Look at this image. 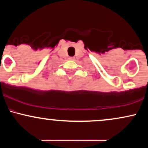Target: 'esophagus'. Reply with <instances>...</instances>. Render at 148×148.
<instances>
[{"label": "esophagus", "mask_w": 148, "mask_h": 148, "mask_svg": "<svg viewBox=\"0 0 148 148\" xmlns=\"http://www.w3.org/2000/svg\"><path fill=\"white\" fill-rule=\"evenodd\" d=\"M69 60H74V58H73V57H69Z\"/></svg>", "instance_id": "1"}]
</instances>
